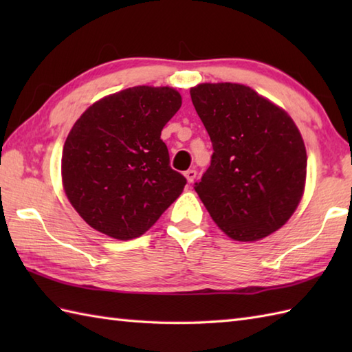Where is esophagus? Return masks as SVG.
I'll use <instances>...</instances> for the list:
<instances>
[{
	"label": "esophagus",
	"instance_id": "obj_1",
	"mask_svg": "<svg viewBox=\"0 0 352 352\" xmlns=\"http://www.w3.org/2000/svg\"><path fill=\"white\" fill-rule=\"evenodd\" d=\"M184 177L188 178V183H193V180H195L197 178V169H188L184 172Z\"/></svg>",
	"mask_w": 352,
	"mask_h": 352
}]
</instances>
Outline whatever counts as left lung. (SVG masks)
I'll return each instance as SVG.
<instances>
[{
	"instance_id": "obj_1",
	"label": "left lung",
	"mask_w": 352,
	"mask_h": 352,
	"mask_svg": "<svg viewBox=\"0 0 352 352\" xmlns=\"http://www.w3.org/2000/svg\"><path fill=\"white\" fill-rule=\"evenodd\" d=\"M190 98L213 145L210 166L195 183L212 219L241 242L281 228L300 204L307 174L295 122L243 85H198Z\"/></svg>"
}]
</instances>
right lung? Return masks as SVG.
I'll return each instance as SVG.
<instances>
[{"instance_id":"obj_1","label":"right lung","mask_w":352,"mask_h":352,"mask_svg":"<svg viewBox=\"0 0 352 352\" xmlns=\"http://www.w3.org/2000/svg\"><path fill=\"white\" fill-rule=\"evenodd\" d=\"M182 107L172 87L136 86L92 104L66 138V197L92 228L130 241L182 195L186 178L169 166L163 126Z\"/></svg>"}]
</instances>
